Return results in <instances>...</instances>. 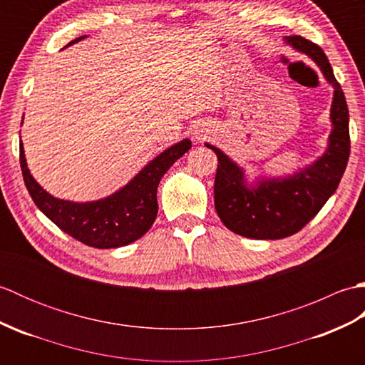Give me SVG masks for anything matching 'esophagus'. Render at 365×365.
Segmentation results:
<instances>
[{
  "instance_id": "34e87169",
  "label": "esophagus",
  "mask_w": 365,
  "mask_h": 365,
  "mask_svg": "<svg viewBox=\"0 0 365 365\" xmlns=\"http://www.w3.org/2000/svg\"><path fill=\"white\" fill-rule=\"evenodd\" d=\"M202 131H200V130H196L195 131V139H202Z\"/></svg>"
}]
</instances>
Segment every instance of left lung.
Wrapping results in <instances>:
<instances>
[{
	"label": "left lung",
	"instance_id": "obj_1",
	"mask_svg": "<svg viewBox=\"0 0 365 365\" xmlns=\"http://www.w3.org/2000/svg\"><path fill=\"white\" fill-rule=\"evenodd\" d=\"M294 50L307 54L334 86L331 105L332 130L328 149L314 165L290 177L262 178L247 187L245 170L218 147L207 144L218 157L215 208L222 224L235 234L255 240H279L297 234L334 195L350 157L348 106L344 91L319 45L301 36L285 37Z\"/></svg>",
	"mask_w": 365,
	"mask_h": 365
}]
</instances>
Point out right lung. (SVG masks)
<instances>
[{
  "instance_id": "obj_1",
  "label": "right lung",
  "mask_w": 365,
  "mask_h": 365,
  "mask_svg": "<svg viewBox=\"0 0 365 365\" xmlns=\"http://www.w3.org/2000/svg\"><path fill=\"white\" fill-rule=\"evenodd\" d=\"M84 37L86 36L75 38L67 46ZM190 149V139L170 145L131 178L125 187L94 202H71L48 195L31 175L23 144H20V166L28 192L46 218L84 245L110 250L136 242L152 227L158 213L157 188L161 177Z\"/></svg>"
}]
</instances>
